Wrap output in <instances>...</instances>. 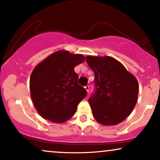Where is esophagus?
I'll list each match as a JSON object with an SVG mask.
<instances>
[{
    "label": "esophagus",
    "instance_id": "obj_1",
    "mask_svg": "<svg viewBox=\"0 0 160 160\" xmlns=\"http://www.w3.org/2000/svg\"><path fill=\"white\" fill-rule=\"evenodd\" d=\"M84 88L85 90H87V92H89V91H90V86H89V85H87L86 87H84Z\"/></svg>",
    "mask_w": 160,
    "mask_h": 160
}]
</instances>
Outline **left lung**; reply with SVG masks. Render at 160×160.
Returning a JSON list of instances; mask_svg holds the SVG:
<instances>
[{"mask_svg": "<svg viewBox=\"0 0 160 160\" xmlns=\"http://www.w3.org/2000/svg\"><path fill=\"white\" fill-rule=\"evenodd\" d=\"M86 61L95 74L96 90L88 100L93 117L103 126L121 123L138 101V80L113 57L87 56Z\"/></svg>", "mask_w": 160, "mask_h": 160, "instance_id": "8db88e82", "label": "left lung"}]
</instances>
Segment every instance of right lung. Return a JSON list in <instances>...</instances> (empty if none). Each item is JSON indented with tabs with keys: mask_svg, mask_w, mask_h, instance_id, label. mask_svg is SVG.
<instances>
[{
	"mask_svg": "<svg viewBox=\"0 0 160 160\" xmlns=\"http://www.w3.org/2000/svg\"><path fill=\"white\" fill-rule=\"evenodd\" d=\"M82 54L59 50L39 62L31 74L30 93L41 117L62 123L71 118L87 91L78 84L74 68L84 61Z\"/></svg>",
	"mask_w": 160,
	"mask_h": 160,
	"instance_id": "right-lung-1",
	"label": "right lung"
}]
</instances>
